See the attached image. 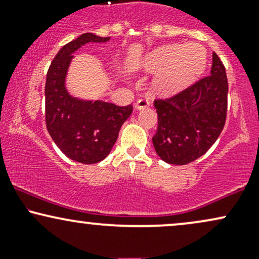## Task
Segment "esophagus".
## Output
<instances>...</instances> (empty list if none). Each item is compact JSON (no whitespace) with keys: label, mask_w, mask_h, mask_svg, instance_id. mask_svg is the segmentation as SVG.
I'll return each mask as SVG.
<instances>
[{"label":"esophagus","mask_w":259,"mask_h":259,"mask_svg":"<svg viewBox=\"0 0 259 259\" xmlns=\"http://www.w3.org/2000/svg\"><path fill=\"white\" fill-rule=\"evenodd\" d=\"M134 107H135L136 111H141V109L148 108V107H150V101H148L147 99H141L135 103V106Z\"/></svg>","instance_id":"34e87169"}]
</instances>
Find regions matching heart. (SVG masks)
<instances>
[{
  "instance_id": "b5f03b06",
  "label": "heart",
  "mask_w": 259,
  "mask_h": 259,
  "mask_svg": "<svg viewBox=\"0 0 259 259\" xmlns=\"http://www.w3.org/2000/svg\"><path fill=\"white\" fill-rule=\"evenodd\" d=\"M207 65V51L198 44H169L157 47L135 63L138 70L157 73L152 91L171 96L185 90L201 76Z\"/></svg>"
}]
</instances>
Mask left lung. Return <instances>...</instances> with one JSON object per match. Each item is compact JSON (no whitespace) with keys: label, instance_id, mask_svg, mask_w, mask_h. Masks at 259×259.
Segmentation results:
<instances>
[{"label":"left lung","instance_id":"8db88e82","mask_svg":"<svg viewBox=\"0 0 259 259\" xmlns=\"http://www.w3.org/2000/svg\"><path fill=\"white\" fill-rule=\"evenodd\" d=\"M228 107L225 67L213 53L210 75L168 100L154 101L158 127L152 138L159 158L184 165L203 156L224 127Z\"/></svg>","mask_w":259,"mask_h":259}]
</instances>
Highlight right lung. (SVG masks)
Segmentation results:
<instances>
[{"label": "right lung", "mask_w": 259, "mask_h": 259, "mask_svg": "<svg viewBox=\"0 0 259 259\" xmlns=\"http://www.w3.org/2000/svg\"><path fill=\"white\" fill-rule=\"evenodd\" d=\"M109 38L92 32L74 38L59 50L46 76L47 130L68 158L82 164H95L108 156L121 125L133 112L130 105L119 107L105 101L75 97L67 88L73 53L86 44H105Z\"/></svg>", "instance_id": "right-lung-1"}]
</instances>
